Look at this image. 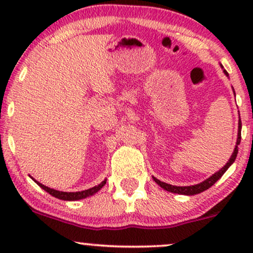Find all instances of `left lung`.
<instances>
[{
	"instance_id": "8db88e82",
	"label": "left lung",
	"mask_w": 253,
	"mask_h": 253,
	"mask_svg": "<svg viewBox=\"0 0 253 253\" xmlns=\"http://www.w3.org/2000/svg\"><path fill=\"white\" fill-rule=\"evenodd\" d=\"M222 68V65H221ZM225 72L226 76H228L227 71L223 70ZM234 91V90H233ZM234 95H236V92H234ZM240 139H242V121H240V117H239V123H238V138H237V144H236V147H234V151L233 153H232L231 158L228 159V162L226 163L223 167L220 169L219 171H216L215 173H213L211 177H208L207 179H205V181L199 183V184H195V185H187V187H177V185H171V184H168V183L165 182H162L159 181V179H157L156 177H152L153 181H155L157 184L159 185L161 188H163L164 190L167 191H170V193H173V194H181V195H196V194H200L202 193V191L210 189L211 185L215 183L217 179L221 178V176L223 173L227 171V169L229 167H231L232 164L234 163V161H236L237 158V155H238V145L240 144Z\"/></svg>"
}]
</instances>
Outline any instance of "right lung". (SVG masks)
Segmentation results:
<instances>
[{
	"instance_id": "add662e5",
	"label": "right lung",
	"mask_w": 253,
	"mask_h": 253,
	"mask_svg": "<svg viewBox=\"0 0 253 253\" xmlns=\"http://www.w3.org/2000/svg\"><path fill=\"white\" fill-rule=\"evenodd\" d=\"M32 179H33V181L36 182L40 188H42L43 190L47 191V193L50 194V195L57 197V199H59V200H64V201H77V200H82V199H85V197L92 196V195H94V194H96L98 190H101V188H102L103 185L106 184V182H107V179H104V181L101 182L100 184L95 185V187L90 188V189L82 190V191H76V193H66V191H59V190L52 189V188L46 187V185L42 184V183H40V182L36 181V179H34L33 177H32Z\"/></svg>"
}]
</instances>
